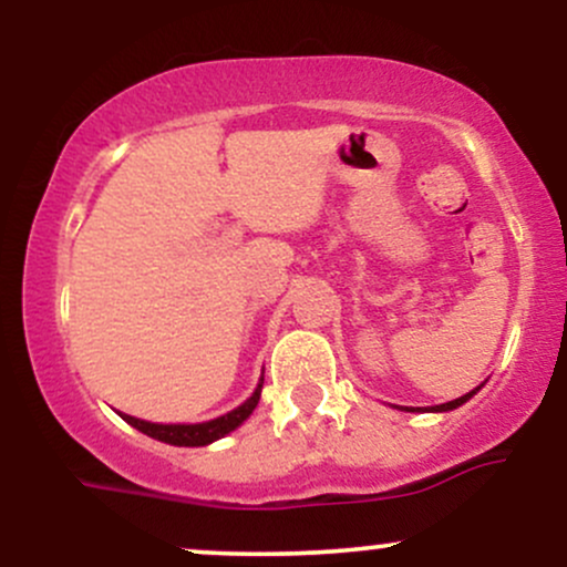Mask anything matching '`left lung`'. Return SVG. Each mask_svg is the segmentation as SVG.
Segmentation results:
<instances>
[{
	"mask_svg": "<svg viewBox=\"0 0 567 567\" xmlns=\"http://www.w3.org/2000/svg\"><path fill=\"white\" fill-rule=\"evenodd\" d=\"M480 389V386H477ZM477 389H472V392L470 394H464V396H458V400H451V402H445V405H434L432 410H440V413H442V410H453V408H458V405H464V402L466 400H470V396L474 394V392H477ZM410 410H413V408H410Z\"/></svg>",
	"mask_w": 567,
	"mask_h": 567,
	"instance_id": "1",
	"label": "left lung"
}]
</instances>
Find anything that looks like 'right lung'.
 <instances>
[{"label": "right lung", "mask_w": 567, "mask_h": 567, "mask_svg": "<svg viewBox=\"0 0 567 567\" xmlns=\"http://www.w3.org/2000/svg\"><path fill=\"white\" fill-rule=\"evenodd\" d=\"M258 400H261V383H258V389L252 392V396L247 402H243L239 408H234L231 413L220 415V419H213V421H205V424H148V421H141V419H133V415H125L120 413L122 419L127 421L130 426H135L138 432L148 434V437L159 440V442H167V445H178V447H199V445H210V442H216L224 437V434H229L237 429L247 415L252 413L258 405Z\"/></svg>", "instance_id": "right-lung-1"}]
</instances>
